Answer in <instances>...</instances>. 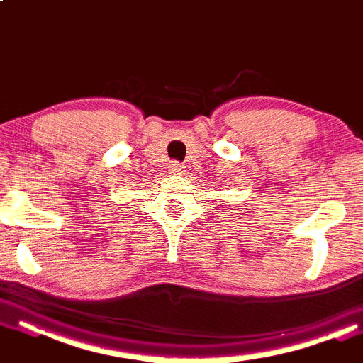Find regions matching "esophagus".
<instances>
[{"instance_id": "esophagus-1", "label": "esophagus", "mask_w": 363, "mask_h": 363, "mask_svg": "<svg viewBox=\"0 0 363 363\" xmlns=\"http://www.w3.org/2000/svg\"><path fill=\"white\" fill-rule=\"evenodd\" d=\"M182 169H184L182 164L177 163V161H171L169 163V171L172 172V174H181Z\"/></svg>"}]
</instances>
